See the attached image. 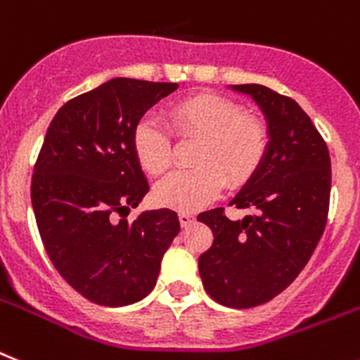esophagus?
Listing matches in <instances>:
<instances>
[{"label": "esophagus", "instance_id": "esophagus-1", "mask_svg": "<svg viewBox=\"0 0 360 360\" xmlns=\"http://www.w3.org/2000/svg\"><path fill=\"white\" fill-rule=\"evenodd\" d=\"M192 221H194V216H190V214H185V212L179 214L181 226H188Z\"/></svg>", "mask_w": 360, "mask_h": 360}]
</instances>
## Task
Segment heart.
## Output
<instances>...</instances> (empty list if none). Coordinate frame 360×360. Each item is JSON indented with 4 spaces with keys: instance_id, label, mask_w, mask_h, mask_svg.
I'll return each instance as SVG.
<instances>
[{
    "instance_id": "b5f03b06",
    "label": "heart",
    "mask_w": 360,
    "mask_h": 360,
    "mask_svg": "<svg viewBox=\"0 0 360 360\" xmlns=\"http://www.w3.org/2000/svg\"><path fill=\"white\" fill-rule=\"evenodd\" d=\"M172 131L198 139L192 170L174 172L157 183L153 195L161 207L195 212L219 195L223 185L240 186L259 166L267 150V129L255 115L241 113L236 102L219 95H195L168 110ZM131 144L143 170L161 175L172 162L170 135L153 119L139 120Z\"/></svg>"
}]
</instances>
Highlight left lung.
<instances>
[{"label":"left lung","instance_id":"1","mask_svg":"<svg viewBox=\"0 0 360 360\" xmlns=\"http://www.w3.org/2000/svg\"><path fill=\"white\" fill-rule=\"evenodd\" d=\"M249 95L267 124V150L231 205L255 208L229 219L199 214L214 232L199 256L207 292L226 307H255L288 288L309 262L328 219L331 161L324 139L297 102L259 84L229 86Z\"/></svg>","mask_w":360,"mask_h":360}]
</instances>
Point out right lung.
<instances>
[{
    "instance_id": "1",
    "label": "right lung",
    "mask_w": 360,
    "mask_h": 360,
    "mask_svg": "<svg viewBox=\"0 0 360 360\" xmlns=\"http://www.w3.org/2000/svg\"><path fill=\"white\" fill-rule=\"evenodd\" d=\"M177 87L113 78L63 104L45 134L31 186L38 231L63 280L101 306H128L150 295L179 234V217L168 208L126 219L150 190L134 129Z\"/></svg>"
}]
</instances>
